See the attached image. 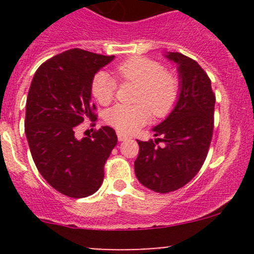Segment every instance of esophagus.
<instances>
[{
  "label": "esophagus",
  "mask_w": 254,
  "mask_h": 254,
  "mask_svg": "<svg viewBox=\"0 0 254 254\" xmlns=\"http://www.w3.org/2000/svg\"><path fill=\"white\" fill-rule=\"evenodd\" d=\"M127 139H130V136L129 135H127V134H123V132H118V140H119V141H125V140H127Z\"/></svg>",
  "instance_id": "esophagus-1"
}]
</instances>
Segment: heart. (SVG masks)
Masks as SVG:
<instances>
[{"instance_id": "heart-1", "label": "heart", "mask_w": 254, "mask_h": 254, "mask_svg": "<svg viewBox=\"0 0 254 254\" xmlns=\"http://www.w3.org/2000/svg\"><path fill=\"white\" fill-rule=\"evenodd\" d=\"M115 73L122 81L137 86L135 93L137 104H117L106 113V122L119 131H135L148 122L151 112L157 118L166 117L177 103L178 78L152 59L130 58L115 67ZM91 91L99 104L107 106L114 99L117 81L109 73L99 71L92 79Z\"/></svg>"}]
</instances>
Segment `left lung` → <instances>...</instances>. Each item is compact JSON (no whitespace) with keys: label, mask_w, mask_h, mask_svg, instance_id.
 <instances>
[{"label":"left lung","mask_w":254,"mask_h":254,"mask_svg":"<svg viewBox=\"0 0 254 254\" xmlns=\"http://www.w3.org/2000/svg\"><path fill=\"white\" fill-rule=\"evenodd\" d=\"M177 64L179 97L175 108L153 127L157 139L140 141L135 175L146 188L170 193L195 177L205 161L214 130L215 94L198 63L181 53H168ZM163 142L165 146H157Z\"/></svg>","instance_id":"left-lung-1"}]
</instances>
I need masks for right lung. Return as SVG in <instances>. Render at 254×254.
I'll use <instances>...</instances> for the list:
<instances>
[{"label":"right lung","instance_id":"1","mask_svg":"<svg viewBox=\"0 0 254 254\" xmlns=\"http://www.w3.org/2000/svg\"><path fill=\"white\" fill-rule=\"evenodd\" d=\"M114 56L71 49L49 59L37 70L25 106V136L43 178L70 198L92 195L103 183L104 165L118 142L109 127L76 139L84 120H93L94 75Z\"/></svg>","mask_w":254,"mask_h":254}]
</instances>
